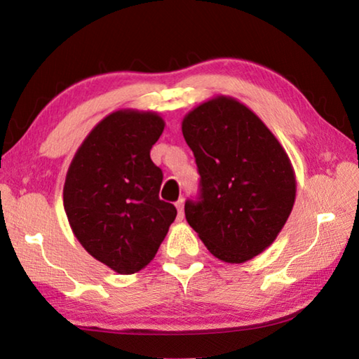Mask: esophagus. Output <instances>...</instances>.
Returning a JSON list of instances; mask_svg holds the SVG:
<instances>
[{"mask_svg": "<svg viewBox=\"0 0 359 359\" xmlns=\"http://www.w3.org/2000/svg\"><path fill=\"white\" fill-rule=\"evenodd\" d=\"M175 208H177V220H184V199H179L175 203Z\"/></svg>", "mask_w": 359, "mask_h": 359, "instance_id": "1", "label": "esophagus"}]
</instances>
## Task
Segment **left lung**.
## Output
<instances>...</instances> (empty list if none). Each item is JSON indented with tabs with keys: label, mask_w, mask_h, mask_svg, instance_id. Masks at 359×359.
<instances>
[{
	"label": "left lung",
	"mask_w": 359,
	"mask_h": 359,
	"mask_svg": "<svg viewBox=\"0 0 359 359\" xmlns=\"http://www.w3.org/2000/svg\"><path fill=\"white\" fill-rule=\"evenodd\" d=\"M182 133L201 175L199 201L185 217L208 250L224 263H245L280 233L296 199L287 151L252 109L215 96L188 112Z\"/></svg>",
	"instance_id": "1"
}]
</instances>
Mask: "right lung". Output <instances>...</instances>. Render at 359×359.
<instances>
[{
	"label": "right lung",
	"instance_id": "right-lung-1",
	"mask_svg": "<svg viewBox=\"0 0 359 359\" xmlns=\"http://www.w3.org/2000/svg\"><path fill=\"white\" fill-rule=\"evenodd\" d=\"M163 130L156 112L109 114L83 139L66 174L63 205L72 233L118 274L144 269L177 215L158 198L163 172L150 158Z\"/></svg>",
	"mask_w": 359,
	"mask_h": 359
}]
</instances>
